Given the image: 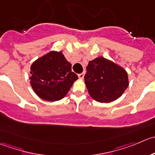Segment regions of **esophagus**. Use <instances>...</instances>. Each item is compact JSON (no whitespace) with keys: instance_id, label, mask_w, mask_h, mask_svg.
I'll return each mask as SVG.
<instances>
[{"instance_id":"obj_1","label":"esophagus","mask_w":155,"mask_h":155,"mask_svg":"<svg viewBox=\"0 0 155 155\" xmlns=\"http://www.w3.org/2000/svg\"><path fill=\"white\" fill-rule=\"evenodd\" d=\"M84 72L81 73V74H78V78H79L80 79H84Z\"/></svg>"}]
</instances>
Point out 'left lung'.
Returning <instances> with one entry per match:
<instances>
[{
	"label": "left lung",
	"instance_id": "left-lung-1",
	"mask_svg": "<svg viewBox=\"0 0 155 155\" xmlns=\"http://www.w3.org/2000/svg\"><path fill=\"white\" fill-rule=\"evenodd\" d=\"M84 80L90 96L104 103L118 99L129 85L126 70L102 56L89 62Z\"/></svg>",
	"mask_w": 155,
	"mask_h": 155
}]
</instances>
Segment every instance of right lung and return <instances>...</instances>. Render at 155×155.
<instances>
[{"instance_id": "obj_1", "label": "right lung", "mask_w": 155, "mask_h": 155, "mask_svg": "<svg viewBox=\"0 0 155 155\" xmlns=\"http://www.w3.org/2000/svg\"><path fill=\"white\" fill-rule=\"evenodd\" d=\"M30 74V84L35 93L50 102L62 99L78 78L62 52L56 51L49 52L35 61Z\"/></svg>"}]
</instances>
